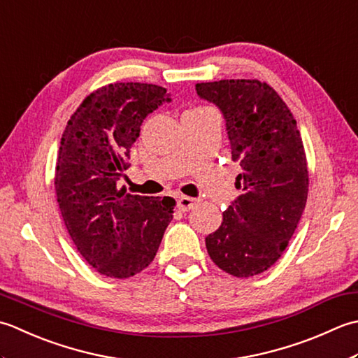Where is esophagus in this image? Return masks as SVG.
Masks as SVG:
<instances>
[{
	"mask_svg": "<svg viewBox=\"0 0 358 358\" xmlns=\"http://www.w3.org/2000/svg\"><path fill=\"white\" fill-rule=\"evenodd\" d=\"M198 206V201L193 198H188V196H179L178 198V208L180 211H189Z\"/></svg>",
	"mask_w": 358,
	"mask_h": 358,
	"instance_id": "1",
	"label": "esophagus"
}]
</instances>
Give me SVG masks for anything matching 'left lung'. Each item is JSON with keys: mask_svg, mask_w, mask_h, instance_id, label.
I'll list each match as a JSON object with an SVG mask.
<instances>
[{"mask_svg": "<svg viewBox=\"0 0 358 358\" xmlns=\"http://www.w3.org/2000/svg\"><path fill=\"white\" fill-rule=\"evenodd\" d=\"M225 117L241 194L206 238L211 261L238 278L267 271L294 235L309 192L300 129L278 92L257 78L196 85Z\"/></svg>", "mask_w": 358, "mask_h": 358, "instance_id": "left-lung-1", "label": "left lung"}]
</instances>
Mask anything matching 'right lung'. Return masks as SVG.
I'll return each mask as SVG.
<instances>
[{
	"mask_svg": "<svg viewBox=\"0 0 358 358\" xmlns=\"http://www.w3.org/2000/svg\"><path fill=\"white\" fill-rule=\"evenodd\" d=\"M169 94L150 83H109L71 115L55 164V194L72 243L100 275L125 280L155 259L176 201L119 187L143 119Z\"/></svg>",
	"mask_w": 358,
	"mask_h": 358,
	"instance_id": "right-lung-1",
	"label": "right lung"
}]
</instances>
